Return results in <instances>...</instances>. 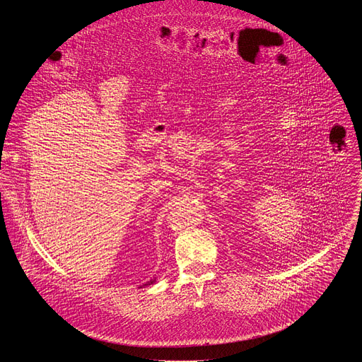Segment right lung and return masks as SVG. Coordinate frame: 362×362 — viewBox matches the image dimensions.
Returning a JSON list of instances; mask_svg holds the SVG:
<instances>
[{
	"label": "right lung",
	"mask_w": 362,
	"mask_h": 362,
	"mask_svg": "<svg viewBox=\"0 0 362 362\" xmlns=\"http://www.w3.org/2000/svg\"><path fill=\"white\" fill-rule=\"evenodd\" d=\"M151 284H154V279H150L148 282H146L143 286H147V285H151Z\"/></svg>",
	"instance_id": "obj_1"
}]
</instances>
